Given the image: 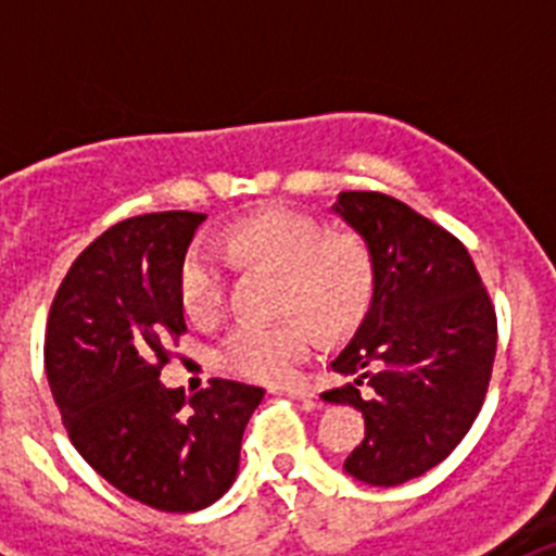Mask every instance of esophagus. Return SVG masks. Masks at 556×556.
<instances>
[{
  "label": "esophagus",
  "mask_w": 556,
  "mask_h": 556,
  "mask_svg": "<svg viewBox=\"0 0 556 556\" xmlns=\"http://www.w3.org/2000/svg\"><path fill=\"white\" fill-rule=\"evenodd\" d=\"M269 392H278V395H289V397H298V401H308V404H312L314 397V390L312 387H306V384H292V387H273V390Z\"/></svg>",
  "instance_id": "1"
}]
</instances>
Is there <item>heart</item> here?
Returning a JSON list of instances; mask_svg holds the SVG:
<instances>
[{
    "mask_svg": "<svg viewBox=\"0 0 556 556\" xmlns=\"http://www.w3.org/2000/svg\"><path fill=\"white\" fill-rule=\"evenodd\" d=\"M236 262L262 264L283 275L281 308L287 320L242 323L225 333L219 362L230 372L281 384L317 348V328L331 337L353 331L376 298V258L362 236L326 233L320 219L289 208H267L242 219L219 239ZM178 292L191 323L208 326L225 303V267L211 244H194L180 264ZM307 317L303 318L302 314Z\"/></svg>",
    "mask_w": 556,
    "mask_h": 556,
    "instance_id": "obj_1",
    "label": "heart"
}]
</instances>
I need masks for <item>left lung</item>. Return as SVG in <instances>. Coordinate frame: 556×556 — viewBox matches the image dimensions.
I'll return each instance as SVG.
<instances>
[{"label": "left lung", "mask_w": 556, "mask_h": 556, "mask_svg": "<svg viewBox=\"0 0 556 556\" xmlns=\"http://www.w3.org/2000/svg\"><path fill=\"white\" fill-rule=\"evenodd\" d=\"M333 211L376 258V298L323 392L365 415L345 470L372 488L424 476L468 434L493 376L498 323L465 244L381 191H342ZM358 386H370L362 399Z\"/></svg>", "instance_id": "obj_1"}]
</instances>
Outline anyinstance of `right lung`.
<instances>
[{"label": "right lung", "instance_id": "1", "mask_svg": "<svg viewBox=\"0 0 556 556\" xmlns=\"http://www.w3.org/2000/svg\"><path fill=\"white\" fill-rule=\"evenodd\" d=\"M205 214L159 211L88 244L49 308L43 365L68 440L113 488L161 513H198L228 493L262 387L211 378L161 384L186 333L178 278Z\"/></svg>", "mask_w": 556, "mask_h": 556}]
</instances>
